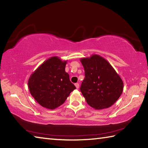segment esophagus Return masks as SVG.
I'll use <instances>...</instances> for the list:
<instances>
[{
  "mask_svg": "<svg viewBox=\"0 0 148 148\" xmlns=\"http://www.w3.org/2000/svg\"><path fill=\"white\" fill-rule=\"evenodd\" d=\"M75 86H76V87L77 89H78L79 87V85L78 83H76V84H75Z\"/></svg>",
  "mask_w": 148,
  "mask_h": 148,
  "instance_id": "34e87169",
  "label": "esophagus"
}]
</instances>
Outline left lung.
I'll use <instances>...</instances> for the list:
<instances>
[{
	"label": "left lung",
	"instance_id": "left-lung-1",
	"mask_svg": "<svg viewBox=\"0 0 148 148\" xmlns=\"http://www.w3.org/2000/svg\"><path fill=\"white\" fill-rule=\"evenodd\" d=\"M80 61L85 71L80 91L87 103L95 110L112 106L123 91L121 77L107 60L97 54L83 57Z\"/></svg>",
	"mask_w": 148,
	"mask_h": 148
}]
</instances>
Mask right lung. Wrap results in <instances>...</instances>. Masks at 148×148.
<instances>
[{"mask_svg": "<svg viewBox=\"0 0 148 148\" xmlns=\"http://www.w3.org/2000/svg\"><path fill=\"white\" fill-rule=\"evenodd\" d=\"M67 61L54 56L46 60L30 76L29 91L42 107L54 110L64 103L76 89L65 72Z\"/></svg>", "mask_w": 148, "mask_h": 148, "instance_id": "right-lung-1", "label": "right lung"}]
</instances>
